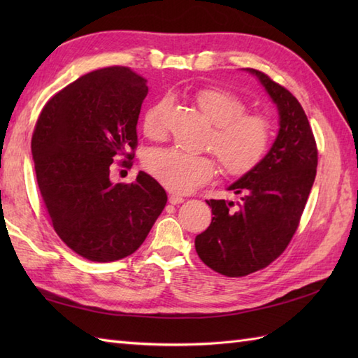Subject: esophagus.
Segmentation results:
<instances>
[{
	"instance_id": "esophagus-1",
	"label": "esophagus",
	"mask_w": 358,
	"mask_h": 358,
	"mask_svg": "<svg viewBox=\"0 0 358 358\" xmlns=\"http://www.w3.org/2000/svg\"><path fill=\"white\" fill-rule=\"evenodd\" d=\"M183 201H185V199L181 195H173V194L169 195V203L171 204H181Z\"/></svg>"
}]
</instances>
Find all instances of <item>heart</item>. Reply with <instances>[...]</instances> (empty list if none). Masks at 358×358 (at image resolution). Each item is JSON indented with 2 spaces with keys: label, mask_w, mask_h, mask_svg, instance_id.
I'll return each mask as SVG.
<instances>
[{
  "label": "heart",
  "mask_w": 358,
  "mask_h": 358,
  "mask_svg": "<svg viewBox=\"0 0 358 358\" xmlns=\"http://www.w3.org/2000/svg\"><path fill=\"white\" fill-rule=\"evenodd\" d=\"M196 108L209 123L210 132L204 146L217 155L227 175H245L262 162L268 152L272 126L262 113L245 112L246 104L229 90L208 87L195 94ZM164 101L144 113L143 132L158 140L164 135ZM144 167L164 187L177 194L192 192L206 185L217 173V162L209 155L191 154L177 148L152 149L144 158Z\"/></svg>",
  "instance_id": "b5f03b06"
}]
</instances>
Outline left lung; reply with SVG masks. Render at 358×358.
<instances>
[{"label":"left lung","mask_w":358,"mask_h":358,"mask_svg":"<svg viewBox=\"0 0 358 358\" xmlns=\"http://www.w3.org/2000/svg\"><path fill=\"white\" fill-rule=\"evenodd\" d=\"M260 81L278 112V134L252 171L227 187L234 201L208 200L212 222L195 237L204 264L226 277L263 269L283 252L299 226L317 173L313 129L299 100L268 75L245 69Z\"/></svg>","instance_id":"8db88e82"}]
</instances>
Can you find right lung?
<instances>
[{
	"mask_svg": "<svg viewBox=\"0 0 358 358\" xmlns=\"http://www.w3.org/2000/svg\"><path fill=\"white\" fill-rule=\"evenodd\" d=\"M146 83L127 67L94 71L53 95L36 121L35 173L53 229L90 262L134 254L166 206L146 172L129 185L109 178L113 158H132Z\"/></svg>",
	"mask_w": 358,
	"mask_h": 358,
	"instance_id": "add662e5",
	"label": "right lung"
}]
</instances>
